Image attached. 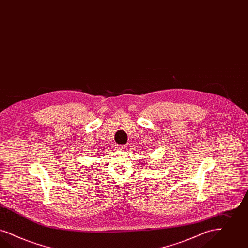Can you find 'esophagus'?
Here are the masks:
<instances>
[{
  "label": "esophagus",
  "mask_w": 248,
  "mask_h": 248,
  "mask_svg": "<svg viewBox=\"0 0 248 248\" xmlns=\"http://www.w3.org/2000/svg\"><path fill=\"white\" fill-rule=\"evenodd\" d=\"M116 148H117L118 150H124V149H125V147H124V146H117Z\"/></svg>",
  "instance_id": "obj_1"
}]
</instances>
